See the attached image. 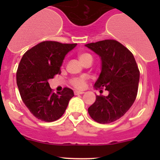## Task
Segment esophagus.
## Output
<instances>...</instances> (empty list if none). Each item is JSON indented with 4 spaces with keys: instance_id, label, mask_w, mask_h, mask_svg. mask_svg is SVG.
Here are the masks:
<instances>
[{
    "instance_id": "esophagus-1",
    "label": "esophagus",
    "mask_w": 160,
    "mask_h": 160,
    "mask_svg": "<svg viewBox=\"0 0 160 160\" xmlns=\"http://www.w3.org/2000/svg\"><path fill=\"white\" fill-rule=\"evenodd\" d=\"M83 93H84V92L83 91H79V90H75V91H74V94L75 95L83 94Z\"/></svg>"
}]
</instances>
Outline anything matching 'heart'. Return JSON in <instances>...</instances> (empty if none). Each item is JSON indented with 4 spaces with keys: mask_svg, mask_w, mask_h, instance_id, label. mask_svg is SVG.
I'll use <instances>...</instances> for the list:
<instances>
[{
    "mask_svg": "<svg viewBox=\"0 0 160 160\" xmlns=\"http://www.w3.org/2000/svg\"><path fill=\"white\" fill-rule=\"evenodd\" d=\"M78 58L82 63L89 59H92L91 55L88 52H81L78 54ZM70 84L77 89H82L85 87L86 80L84 77H73L70 80Z\"/></svg>",
    "mask_w": 160,
    "mask_h": 160,
    "instance_id": "obj_1",
    "label": "heart"
}]
</instances>
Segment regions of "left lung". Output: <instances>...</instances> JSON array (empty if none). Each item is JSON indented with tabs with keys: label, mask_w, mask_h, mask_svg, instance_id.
Returning <instances> with one entry per match:
<instances>
[{
	"label": "left lung",
	"mask_w": 160,
	"mask_h": 160,
	"mask_svg": "<svg viewBox=\"0 0 160 160\" xmlns=\"http://www.w3.org/2000/svg\"><path fill=\"white\" fill-rule=\"evenodd\" d=\"M101 56L102 69L95 83L96 89L109 92L107 97L96 95V101L88 108L93 120L108 124L122 118L135 102L138 93L139 70L133 54L114 39L86 45Z\"/></svg>",
	"instance_id": "left-lung-1"
}]
</instances>
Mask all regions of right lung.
<instances>
[{"label":"right lung","instance_id":"add662e5","mask_svg":"<svg viewBox=\"0 0 160 160\" xmlns=\"http://www.w3.org/2000/svg\"><path fill=\"white\" fill-rule=\"evenodd\" d=\"M77 46L44 41L28 49L18 67L16 80L22 101L36 118L46 122L62 117L73 91L64 88L53 93L48 80L60 74L65 56Z\"/></svg>","mask_w":160,"mask_h":160}]
</instances>
